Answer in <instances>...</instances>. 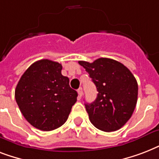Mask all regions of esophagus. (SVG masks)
I'll list each match as a JSON object with an SVG mask.
<instances>
[{
    "label": "esophagus",
    "instance_id": "esophagus-1",
    "mask_svg": "<svg viewBox=\"0 0 159 159\" xmlns=\"http://www.w3.org/2000/svg\"><path fill=\"white\" fill-rule=\"evenodd\" d=\"M77 93H78V97H79V99H80V98L82 97V95H83V92H82V87H80L79 89L77 90Z\"/></svg>",
    "mask_w": 159,
    "mask_h": 159
}]
</instances>
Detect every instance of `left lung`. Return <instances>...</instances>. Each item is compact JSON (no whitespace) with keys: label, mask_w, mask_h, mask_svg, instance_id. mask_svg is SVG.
Wrapping results in <instances>:
<instances>
[{"label":"left lung","mask_w":159,"mask_h":159,"mask_svg":"<svg viewBox=\"0 0 159 159\" xmlns=\"http://www.w3.org/2000/svg\"><path fill=\"white\" fill-rule=\"evenodd\" d=\"M97 87V99L85 103L90 121L105 132L118 130L130 119L137 103L138 83L121 62L101 57L93 62L79 61Z\"/></svg>","instance_id":"obj_1"}]
</instances>
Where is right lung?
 Returning a JSON list of instances; mask_svg holds the SVG:
<instances>
[{
    "label": "right lung",
    "instance_id": "1",
    "mask_svg": "<svg viewBox=\"0 0 159 159\" xmlns=\"http://www.w3.org/2000/svg\"><path fill=\"white\" fill-rule=\"evenodd\" d=\"M62 65L39 60L24 72L16 86V103L26 120L43 131L53 130L67 121L77 92L69 78L61 73Z\"/></svg>",
    "mask_w": 159,
    "mask_h": 159
}]
</instances>
